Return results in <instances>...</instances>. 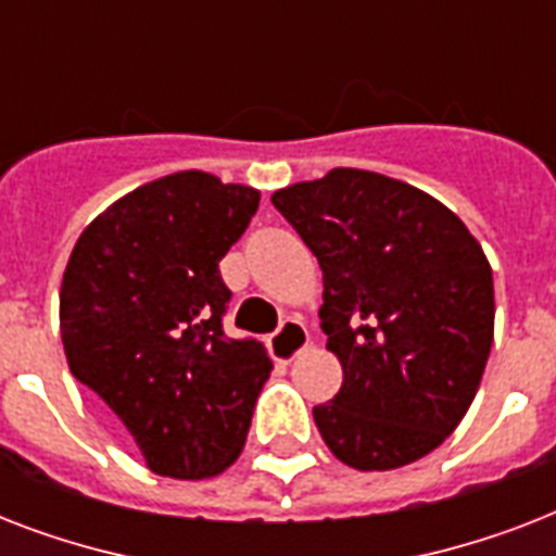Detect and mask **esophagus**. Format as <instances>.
Instances as JSON below:
<instances>
[{
	"instance_id": "34e87169",
	"label": "esophagus",
	"mask_w": 556,
	"mask_h": 556,
	"mask_svg": "<svg viewBox=\"0 0 556 556\" xmlns=\"http://www.w3.org/2000/svg\"><path fill=\"white\" fill-rule=\"evenodd\" d=\"M270 355L279 364H291L305 346H308V329H305V323L294 320V317H288V320L279 323V329L270 334Z\"/></svg>"
}]
</instances>
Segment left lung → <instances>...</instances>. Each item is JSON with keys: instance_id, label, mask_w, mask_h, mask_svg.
<instances>
[{"instance_id": "8db88e82", "label": "left lung", "mask_w": 556, "mask_h": 556, "mask_svg": "<svg viewBox=\"0 0 556 556\" xmlns=\"http://www.w3.org/2000/svg\"><path fill=\"white\" fill-rule=\"evenodd\" d=\"M323 270L320 326L343 387L314 406L340 462L427 456L473 404L493 346V274L465 222L395 178L338 167L270 195Z\"/></svg>"}]
</instances>
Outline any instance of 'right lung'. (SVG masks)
<instances>
[{"mask_svg":"<svg viewBox=\"0 0 556 556\" xmlns=\"http://www.w3.org/2000/svg\"><path fill=\"white\" fill-rule=\"evenodd\" d=\"M260 192L176 173L103 210L80 233L60 288L68 369L98 392L152 473L204 479L242 453L270 357L225 334L218 262Z\"/></svg>","mask_w":556,"mask_h":556,"instance_id":"1","label":"right lung"}]
</instances>
